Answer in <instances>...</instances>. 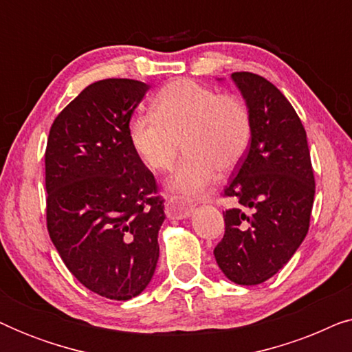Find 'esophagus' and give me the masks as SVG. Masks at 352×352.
<instances>
[{"instance_id": "esophagus-1", "label": "esophagus", "mask_w": 352, "mask_h": 352, "mask_svg": "<svg viewBox=\"0 0 352 352\" xmlns=\"http://www.w3.org/2000/svg\"><path fill=\"white\" fill-rule=\"evenodd\" d=\"M165 214L170 219H186L192 214V206L177 199H171L165 204Z\"/></svg>"}]
</instances>
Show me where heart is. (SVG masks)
<instances>
[{
  "instance_id": "obj_1",
  "label": "heart",
  "mask_w": 352,
  "mask_h": 352,
  "mask_svg": "<svg viewBox=\"0 0 352 352\" xmlns=\"http://www.w3.org/2000/svg\"><path fill=\"white\" fill-rule=\"evenodd\" d=\"M252 133L245 100L192 80L168 83L153 100V112L138 113L129 122V142L148 170H170L184 147V162L168 182V189L181 200L205 194L216 170L237 168Z\"/></svg>"
}]
</instances>
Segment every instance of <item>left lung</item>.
<instances>
[{"instance_id": "obj_1", "label": "left lung", "mask_w": 352, "mask_h": 352, "mask_svg": "<svg viewBox=\"0 0 352 352\" xmlns=\"http://www.w3.org/2000/svg\"><path fill=\"white\" fill-rule=\"evenodd\" d=\"M252 113L247 155L224 189L226 210L216 263L237 285H258L277 274L309 229L316 184L306 131L285 96L263 76L230 75Z\"/></svg>"}]
</instances>
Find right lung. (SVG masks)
I'll return each mask as SVG.
<instances>
[{
	"instance_id": "add662e5",
	"label": "right lung",
	"mask_w": 352,
	"mask_h": 352,
	"mask_svg": "<svg viewBox=\"0 0 352 352\" xmlns=\"http://www.w3.org/2000/svg\"><path fill=\"white\" fill-rule=\"evenodd\" d=\"M148 88L96 81L57 115L47 138V232L76 280L109 300L141 295L160 252L165 206L129 142V120Z\"/></svg>"
}]
</instances>
